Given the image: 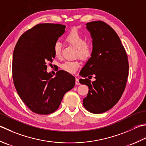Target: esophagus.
Returning <instances> with one entry per match:
<instances>
[{"label":"esophagus","instance_id":"34e87169","mask_svg":"<svg viewBox=\"0 0 146 146\" xmlns=\"http://www.w3.org/2000/svg\"><path fill=\"white\" fill-rule=\"evenodd\" d=\"M75 84H76V85H80V82H79V79L78 78H76V80H75Z\"/></svg>","mask_w":146,"mask_h":146}]
</instances>
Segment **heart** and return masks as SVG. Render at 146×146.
Segmentation results:
<instances>
[{"mask_svg": "<svg viewBox=\"0 0 146 146\" xmlns=\"http://www.w3.org/2000/svg\"><path fill=\"white\" fill-rule=\"evenodd\" d=\"M65 40L68 44L77 48V55L82 59H88L92 52V48L89 44L85 42V39L78 30L72 29L65 36ZM54 52L56 57L61 56V44L56 42L54 45ZM80 63L77 61H66L62 63L61 68L68 73H74L79 68Z\"/></svg>", "mask_w": 146, "mask_h": 146, "instance_id": "obj_1", "label": "heart"}]
</instances>
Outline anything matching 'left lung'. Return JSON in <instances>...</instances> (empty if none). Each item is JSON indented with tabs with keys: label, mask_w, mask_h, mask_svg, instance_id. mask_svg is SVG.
Returning <instances> with one entry per match:
<instances>
[{
	"label": "left lung",
	"mask_w": 146,
	"mask_h": 146,
	"mask_svg": "<svg viewBox=\"0 0 146 146\" xmlns=\"http://www.w3.org/2000/svg\"><path fill=\"white\" fill-rule=\"evenodd\" d=\"M92 39V52L80 72L84 78L94 76L90 82L80 79L88 87L83 105L89 112L104 113L112 108L121 98L128 76L127 55L118 35L112 28L101 21L86 24Z\"/></svg>",
	"instance_id": "1"
}]
</instances>
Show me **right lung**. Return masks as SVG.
I'll use <instances>...</instances> for the list:
<instances>
[{"label": "right lung", "instance_id": "add662e5", "mask_svg": "<svg viewBox=\"0 0 146 146\" xmlns=\"http://www.w3.org/2000/svg\"><path fill=\"white\" fill-rule=\"evenodd\" d=\"M65 28L61 24H38L23 34L14 48V86L23 102L39 115L54 112L64 94L75 86V77L66 71H58L55 76L47 71V64L55 58L54 44Z\"/></svg>", "mask_w": 146, "mask_h": 146}]
</instances>
